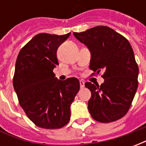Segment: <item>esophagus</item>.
Listing matches in <instances>:
<instances>
[{
    "instance_id": "34e87169",
    "label": "esophagus",
    "mask_w": 146,
    "mask_h": 146,
    "mask_svg": "<svg viewBox=\"0 0 146 146\" xmlns=\"http://www.w3.org/2000/svg\"><path fill=\"white\" fill-rule=\"evenodd\" d=\"M80 88H84V80H80Z\"/></svg>"
}]
</instances>
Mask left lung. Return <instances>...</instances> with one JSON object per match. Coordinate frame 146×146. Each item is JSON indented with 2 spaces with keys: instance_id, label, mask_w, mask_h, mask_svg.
Listing matches in <instances>:
<instances>
[{
  "instance_id": "obj_1",
  "label": "left lung",
  "mask_w": 146,
  "mask_h": 146,
  "mask_svg": "<svg viewBox=\"0 0 146 146\" xmlns=\"http://www.w3.org/2000/svg\"><path fill=\"white\" fill-rule=\"evenodd\" d=\"M73 35L91 51L90 69L97 73L104 70L101 85L85 83L92 92L88 101L91 116L101 123L122 118L131 107L138 85V66L130 43L104 26L74 32Z\"/></svg>"
}]
</instances>
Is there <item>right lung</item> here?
<instances>
[{
	"mask_svg": "<svg viewBox=\"0 0 146 146\" xmlns=\"http://www.w3.org/2000/svg\"><path fill=\"white\" fill-rule=\"evenodd\" d=\"M70 35L39 33L18 54L14 89L28 118L42 128H61L68 123L70 106L80 90L77 78L59 80L53 73L58 65V48Z\"/></svg>",
	"mask_w": 146,
	"mask_h": 146,
	"instance_id": "add662e5",
	"label": "right lung"
}]
</instances>
